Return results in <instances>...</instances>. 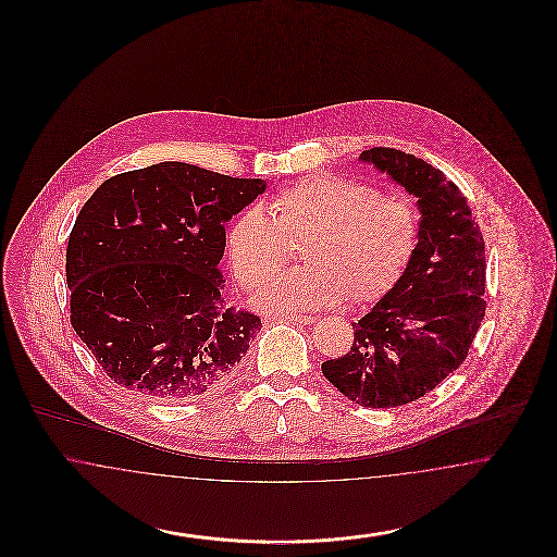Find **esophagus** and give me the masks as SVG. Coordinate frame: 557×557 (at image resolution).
<instances>
[{
	"label": "esophagus",
	"mask_w": 557,
	"mask_h": 557,
	"mask_svg": "<svg viewBox=\"0 0 557 557\" xmlns=\"http://www.w3.org/2000/svg\"><path fill=\"white\" fill-rule=\"evenodd\" d=\"M286 321H292V323H302V325H311V323H315V318H307V315H288V318H284Z\"/></svg>",
	"instance_id": "obj_1"
}]
</instances>
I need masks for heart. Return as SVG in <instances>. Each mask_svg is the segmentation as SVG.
<instances>
[{"mask_svg":"<svg viewBox=\"0 0 557 557\" xmlns=\"http://www.w3.org/2000/svg\"><path fill=\"white\" fill-rule=\"evenodd\" d=\"M273 212L255 205L227 230L230 265L244 288H257L280 271L292 242L311 239L305 263L271 280L252 307L288 315L336 307L350 292L373 300L391 290L409 265L420 216L403 198H384L375 187L338 175H311L286 187Z\"/></svg>","mask_w":557,"mask_h":557,"instance_id":"obj_1","label":"heart"}]
</instances>
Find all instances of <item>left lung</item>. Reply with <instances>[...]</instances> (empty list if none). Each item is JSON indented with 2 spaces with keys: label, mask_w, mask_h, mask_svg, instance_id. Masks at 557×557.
Returning <instances> with one entry per match:
<instances>
[{
  "label": "left lung",
  "mask_w": 557,
  "mask_h": 557,
  "mask_svg": "<svg viewBox=\"0 0 557 557\" xmlns=\"http://www.w3.org/2000/svg\"><path fill=\"white\" fill-rule=\"evenodd\" d=\"M359 160L418 198L420 236L397 284L352 323L350 350L321 371L348 400L386 409L424 397L468 357L486 309L484 239L443 171L395 148Z\"/></svg>",
  "instance_id": "1"
}]
</instances>
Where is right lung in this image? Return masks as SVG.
Listing matches in <instances>:
<instances>
[{
    "instance_id": "add662e5",
    "label": "right lung",
    "mask_w": 557,
    "mask_h": 557,
    "mask_svg": "<svg viewBox=\"0 0 557 557\" xmlns=\"http://www.w3.org/2000/svg\"><path fill=\"white\" fill-rule=\"evenodd\" d=\"M265 189L169 160L91 194L69 238L66 284L71 323L110 380L175 403L236 375L261 319L223 309V225Z\"/></svg>"
}]
</instances>
